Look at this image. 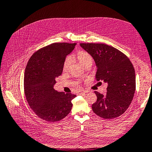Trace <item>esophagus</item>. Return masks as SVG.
Segmentation results:
<instances>
[{
	"label": "esophagus",
	"instance_id": "34e87169",
	"mask_svg": "<svg viewBox=\"0 0 152 152\" xmlns=\"http://www.w3.org/2000/svg\"><path fill=\"white\" fill-rule=\"evenodd\" d=\"M80 94H82V93H88L89 91L88 90H82V91H80Z\"/></svg>",
	"mask_w": 152,
	"mask_h": 152
}]
</instances>
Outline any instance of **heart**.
Returning a JSON list of instances; mask_svg holds the SVG:
<instances>
[{
	"instance_id": "obj_1",
	"label": "heart",
	"mask_w": 152,
	"mask_h": 152,
	"mask_svg": "<svg viewBox=\"0 0 152 152\" xmlns=\"http://www.w3.org/2000/svg\"><path fill=\"white\" fill-rule=\"evenodd\" d=\"M77 58H78L79 62L85 67L91 66L93 63V58L91 55L88 51L84 50L78 51V53H77ZM72 58L71 56H68L65 58L63 64L64 70H66L69 69L71 63H72Z\"/></svg>"
}]
</instances>
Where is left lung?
<instances>
[{
    "label": "left lung",
    "instance_id": "8db88e82",
    "mask_svg": "<svg viewBox=\"0 0 152 152\" xmlns=\"http://www.w3.org/2000/svg\"><path fill=\"white\" fill-rule=\"evenodd\" d=\"M80 46L95 61L96 81L108 84L105 95L95 91L97 100L92 104L93 112L104 119L119 117L129 106L136 89L133 64L126 55L108 45L81 43Z\"/></svg>",
    "mask_w": 152,
    "mask_h": 152
}]
</instances>
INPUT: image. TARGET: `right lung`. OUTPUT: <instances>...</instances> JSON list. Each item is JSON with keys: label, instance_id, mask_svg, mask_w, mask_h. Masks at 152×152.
<instances>
[{"label": "right lung", "instance_id": "add662e5", "mask_svg": "<svg viewBox=\"0 0 152 152\" xmlns=\"http://www.w3.org/2000/svg\"><path fill=\"white\" fill-rule=\"evenodd\" d=\"M76 43L56 42L40 48L28 60L24 74V91L31 108L38 117L49 122L64 118L76 95L53 89L56 78L63 72V62Z\"/></svg>", "mask_w": 152, "mask_h": 152}]
</instances>
